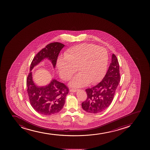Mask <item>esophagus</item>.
Segmentation results:
<instances>
[{
    "label": "esophagus",
    "instance_id": "obj_1",
    "mask_svg": "<svg viewBox=\"0 0 150 150\" xmlns=\"http://www.w3.org/2000/svg\"><path fill=\"white\" fill-rule=\"evenodd\" d=\"M70 92H75L76 91H77V89H71L70 90Z\"/></svg>",
    "mask_w": 150,
    "mask_h": 150
}]
</instances>
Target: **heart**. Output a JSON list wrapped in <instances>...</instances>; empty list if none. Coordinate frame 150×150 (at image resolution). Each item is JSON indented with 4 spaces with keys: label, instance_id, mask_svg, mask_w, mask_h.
<instances>
[{
    "label": "heart",
    "instance_id": "b5f03b06",
    "mask_svg": "<svg viewBox=\"0 0 150 150\" xmlns=\"http://www.w3.org/2000/svg\"><path fill=\"white\" fill-rule=\"evenodd\" d=\"M108 52L103 47L94 44H79L66 51L63 57L58 59L56 66L59 76L68 81L77 71L70 83L74 87L95 84L104 76L108 65Z\"/></svg>",
    "mask_w": 150,
    "mask_h": 150
}]
</instances>
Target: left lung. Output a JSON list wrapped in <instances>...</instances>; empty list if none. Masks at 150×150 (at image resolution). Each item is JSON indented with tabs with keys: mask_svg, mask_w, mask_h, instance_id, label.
Returning <instances> with one entry per match:
<instances>
[{
	"mask_svg": "<svg viewBox=\"0 0 150 150\" xmlns=\"http://www.w3.org/2000/svg\"><path fill=\"white\" fill-rule=\"evenodd\" d=\"M120 81L119 64L116 56L113 54L112 62L103 80L96 86L86 89L87 97L82 103L83 110L94 114L105 110L113 101Z\"/></svg>",
	"mask_w": 150,
	"mask_h": 150,
	"instance_id": "left-lung-1",
	"label": "left lung"
}]
</instances>
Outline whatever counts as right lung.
<instances>
[{"label":"right lung","mask_w":150,"mask_h":150,"mask_svg":"<svg viewBox=\"0 0 150 150\" xmlns=\"http://www.w3.org/2000/svg\"><path fill=\"white\" fill-rule=\"evenodd\" d=\"M64 46V44L59 42L49 43L34 56L31 63L30 72L26 79L27 94L34 109L43 115L54 114L62 110L65 104L66 96L69 92V88L64 83L55 79L48 86L37 87L32 80L31 71L35 66L45 58L51 61L55 67L59 53Z\"/></svg>","instance_id":"add662e5"}]
</instances>
